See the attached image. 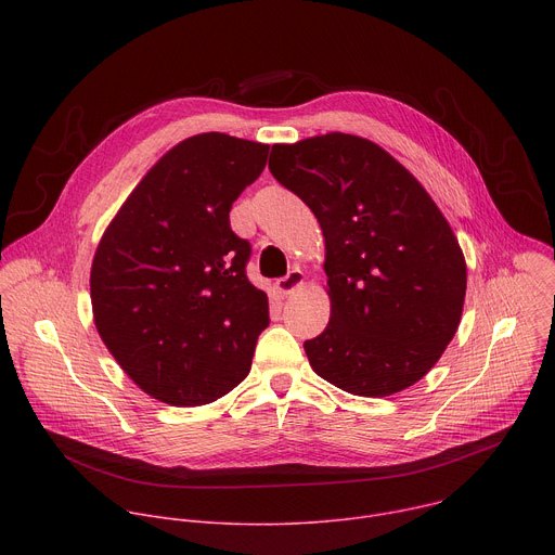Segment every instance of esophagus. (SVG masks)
<instances>
[{"label": "esophagus", "mask_w": 555, "mask_h": 555, "mask_svg": "<svg viewBox=\"0 0 555 555\" xmlns=\"http://www.w3.org/2000/svg\"><path fill=\"white\" fill-rule=\"evenodd\" d=\"M302 283H305V274H302L300 270H292L287 276L279 279L274 285H276V289H279L283 296H289V294H294L296 289H300Z\"/></svg>", "instance_id": "esophagus-1"}]
</instances>
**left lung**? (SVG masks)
I'll use <instances>...</instances> for the list:
<instances>
[{"label":"left lung","mask_w":555,"mask_h":555,"mask_svg":"<svg viewBox=\"0 0 555 555\" xmlns=\"http://www.w3.org/2000/svg\"><path fill=\"white\" fill-rule=\"evenodd\" d=\"M268 167L325 236L332 315L302 345L311 369L362 398L420 382L456 334L467 283L437 204L390 153L351 133L274 144Z\"/></svg>","instance_id":"8db88e82"}]
</instances>
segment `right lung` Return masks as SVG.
Here are the masks:
<instances>
[{"label":"right lung","instance_id":"1","mask_svg":"<svg viewBox=\"0 0 555 555\" xmlns=\"http://www.w3.org/2000/svg\"><path fill=\"white\" fill-rule=\"evenodd\" d=\"M268 144L228 133L182 140L120 206L96 248V330L120 369L171 406L219 400L250 373L268 296L246 276L250 244L232 202L268 163Z\"/></svg>","mask_w":555,"mask_h":555}]
</instances>
